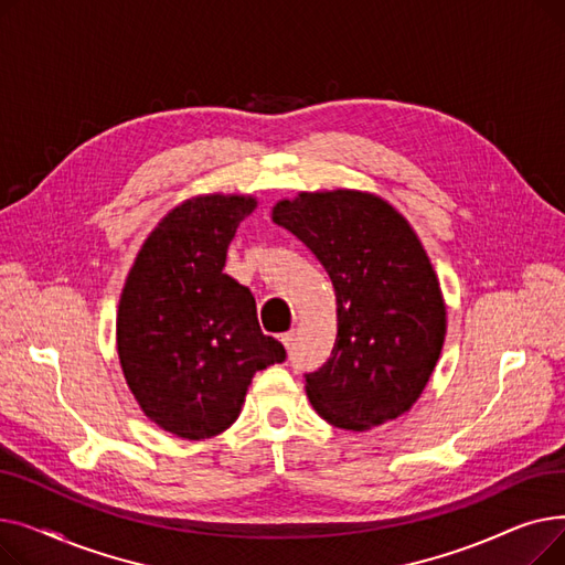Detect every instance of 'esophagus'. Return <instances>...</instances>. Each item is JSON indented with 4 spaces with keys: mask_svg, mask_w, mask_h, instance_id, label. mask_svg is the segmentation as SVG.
Returning <instances> with one entry per match:
<instances>
[{
    "mask_svg": "<svg viewBox=\"0 0 565 565\" xmlns=\"http://www.w3.org/2000/svg\"><path fill=\"white\" fill-rule=\"evenodd\" d=\"M279 339H281V343L286 345V350H290V348H292V341H295V332H286V334H281Z\"/></svg>",
    "mask_w": 565,
    "mask_h": 565,
    "instance_id": "obj_1",
    "label": "esophagus"
}]
</instances>
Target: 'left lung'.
I'll return each instance as SVG.
<instances>
[{
	"mask_svg": "<svg viewBox=\"0 0 565 565\" xmlns=\"http://www.w3.org/2000/svg\"><path fill=\"white\" fill-rule=\"evenodd\" d=\"M273 220L316 254L337 290L332 358L305 373L313 409L343 430L401 417L422 396L447 332L419 237L387 201L350 190L281 201Z\"/></svg>",
	"mask_w": 565,
	"mask_h": 565,
	"instance_id": "1",
	"label": "left lung"
}]
</instances>
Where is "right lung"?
<instances>
[{"mask_svg":"<svg viewBox=\"0 0 565 565\" xmlns=\"http://www.w3.org/2000/svg\"><path fill=\"white\" fill-rule=\"evenodd\" d=\"M249 196L185 201L146 237L116 316L124 375L146 417L183 437L205 439L241 414L256 371L286 360L260 332L247 286L224 275Z\"/></svg>","mask_w":565,"mask_h":565,"instance_id":"obj_1","label":"right lung"}]
</instances>
